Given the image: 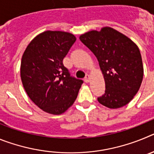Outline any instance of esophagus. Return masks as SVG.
Returning a JSON list of instances; mask_svg holds the SVG:
<instances>
[{
	"mask_svg": "<svg viewBox=\"0 0 154 154\" xmlns=\"http://www.w3.org/2000/svg\"><path fill=\"white\" fill-rule=\"evenodd\" d=\"M89 80H90V76H89V75H86L85 77V79H84V81H85L86 83H88V82H89Z\"/></svg>",
	"mask_w": 154,
	"mask_h": 154,
	"instance_id": "1",
	"label": "esophagus"
}]
</instances>
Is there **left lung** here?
I'll return each instance as SVG.
<instances>
[{
	"instance_id": "8db88e82",
	"label": "left lung",
	"mask_w": 154,
	"mask_h": 154,
	"mask_svg": "<svg viewBox=\"0 0 154 154\" xmlns=\"http://www.w3.org/2000/svg\"><path fill=\"white\" fill-rule=\"evenodd\" d=\"M79 39L97 58L106 84L100 104L109 109L126 106L140 89L143 65L138 46L110 27L82 34Z\"/></svg>"
}]
</instances>
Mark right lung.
<instances>
[{
    "label": "right lung",
    "instance_id": "obj_1",
    "mask_svg": "<svg viewBox=\"0 0 154 154\" xmlns=\"http://www.w3.org/2000/svg\"><path fill=\"white\" fill-rule=\"evenodd\" d=\"M75 40L69 32L45 31L31 40L22 55L21 79L24 90L48 113H64L75 101L83 83L71 77L62 62Z\"/></svg>",
    "mask_w": 154,
    "mask_h": 154
}]
</instances>
